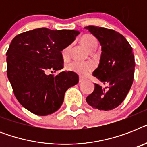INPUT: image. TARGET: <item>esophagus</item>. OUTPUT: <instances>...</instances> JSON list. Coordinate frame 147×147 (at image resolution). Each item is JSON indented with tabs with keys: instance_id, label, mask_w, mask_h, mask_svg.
Wrapping results in <instances>:
<instances>
[{
	"instance_id": "1",
	"label": "esophagus",
	"mask_w": 147,
	"mask_h": 147,
	"mask_svg": "<svg viewBox=\"0 0 147 147\" xmlns=\"http://www.w3.org/2000/svg\"><path fill=\"white\" fill-rule=\"evenodd\" d=\"M84 81H85V79H84V78H79V82H84Z\"/></svg>"
}]
</instances>
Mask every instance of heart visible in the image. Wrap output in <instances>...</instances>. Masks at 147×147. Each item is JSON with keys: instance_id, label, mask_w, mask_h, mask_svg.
<instances>
[{"instance_id": "1", "label": "heart", "mask_w": 147, "mask_h": 147, "mask_svg": "<svg viewBox=\"0 0 147 147\" xmlns=\"http://www.w3.org/2000/svg\"><path fill=\"white\" fill-rule=\"evenodd\" d=\"M80 41L81 43L83 45V47L89 52L94 51L98 47V40L94 36L91 34H85L82 36ZM69 48L70 47H67L62 50V55L65 59L69 58ZM65 68L67 71L78 74L80 76H86L94 69V65L92 62H78L74 61V62L68 63Z\"/></svg>"}]
</instances>
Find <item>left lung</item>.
<instances>
[{
	"label": "left lung",
	"instance_id": "left-lung-1",
	"mask_svg": "<svg viewBox=\"0 0 147 147\" xmlns=\"http://www.w3.org/2000/svg\"><path fill=\"white\" fill-rule=\"evenodd\" d=\"M85 29L101 46L100 62L93 72L101 83L94 84V92L86 98V101L94 109L113 110L123 102L132 86L135 68L132 47L115 30L94 26Z\"/></svg>",
	"mask_w": 147,
	"mask_h": 147
}]
</instances>
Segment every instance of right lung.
Instances as JSON below:
<instances>
[{
    "instance_id": "right-lung-1",
    "label": "right lung",
    "mask_w": 147,
    "mask_h": 147,
    "mask_svg": "<svg viewBox=\"0 0 147 147\" xmlns=\"http://www.w3.org/2000/svg\"><path fill=\"white\" fill-rule=\"evenodd\" d=\"M77 30L38 28L16 36L7 55L8 79L17 100L40 116L59 109L68 88L78 82L71 71L47 75L63 68L62 51L79 34Z\"/></svg>"
}]
</instances>
